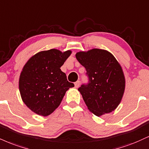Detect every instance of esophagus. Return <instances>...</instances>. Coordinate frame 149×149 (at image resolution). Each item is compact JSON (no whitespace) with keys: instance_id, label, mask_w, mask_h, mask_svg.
<instances>
[{"instance_id":"obj_1","label":"esophagus","mask_w":149,"mask_h":149,"mask_svg":"<svg viewBox=\"0 0 149 149\" xmlns=\"http://www.w3.org/2000/svg\"><path fill=\"white\" fill-rule=\"evenodd\" d=\"M80 82L79 81V80H78V81H76V82L74 83L75 87H76V88H78V87L80 86Z\"/></svg>"}]
</instances>
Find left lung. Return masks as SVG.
Listing matches in <instances>:
<instances>
[{
    "label": "left lung",
    "mask_w": 149,
    "mask_h": 149,
    "mask_svg": "<svg viewBox=\"0 0 149 149\" xmlns=\"http://www.w3.org/2000/svg\"><path fill=\"white\" fill-rule=\"evenodd\" d=\"M76 57L89 78L88 83L78 88L87 108L97 116L114 111L121 103L126 85L118 61L110 52L98 48L78 52Z\"/></svg>",
    "instance_id": "1"
}]
</instances>
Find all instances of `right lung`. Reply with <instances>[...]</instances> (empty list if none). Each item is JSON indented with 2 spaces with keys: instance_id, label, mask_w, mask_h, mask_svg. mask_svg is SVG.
<instances>
[{
  "instance_id": "1",
  "label": "right lung",
  "mask_w": 149,
  "mask_h": 149,
  "mask_svg": "<svg viewBox=\"0 0 149 149\" xmlns=\"http://www.w3.org/2000/svg\"><path fill=\"white\" fill-rule=\"evenodd\" d=\"M71 54L70 50L41 51L24 65L19 77V91L23 103L35 113L44 116L53 113L66 92L74 87L60 69Z\"/></svg>"
}]
</instances>
